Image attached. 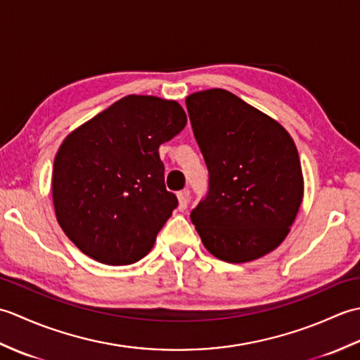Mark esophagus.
Returning a JSON list of instances; mask_svg holds the SVG:
<instances>
[{"instance_id": "obj_1", "label": "esophagus", "mask_w": 360, "mask_h": 360, "mask_svg": "<svg viewBox=\"0 0 360 360\" xmlns=\"http://www.w3.org/2000/svg\"><path fill=\"white\" fill-rule=\"evenodd\" d=\"M178 201L181 210H186L188 207V190H181L178 193Z\"/></svg>"}]
</instances>
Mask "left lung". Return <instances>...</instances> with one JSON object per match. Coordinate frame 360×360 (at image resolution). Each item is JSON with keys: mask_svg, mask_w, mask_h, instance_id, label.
<instances>
[{"mask_svg": "<svg viewBox=\"0 0 360 360\" xmlns=\"http://www.w3.org/2000/svg\"><path fill=\"white\" fill-rule=\"evenodd\" d=\"M209 190L190 213L202 244L227 263L269 254L285 240L303 198L292 137L226 89L186 98Z\"/></svg>", "mask_w": 360, "mask_h": 360, "instance_id": "8db88e82", "label": "left lung"}]
</instances>
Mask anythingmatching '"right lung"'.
Wrapping results in <instances>:
<instances>
[{
  "instance_id": "obj_1",
  "label": "right lung",
  "mask_w": 360,
  "mask_h": 360,
  "mask_svg": "<svg viewBox=\"0 0 360 360\" xmlns=\"http://www.w3.org/2000/svg\"><path fill=\"white\" fill-rule=\"evenodd\" d=\"M179 103L127 96L66 137L53 160L60 227L83 254L124 266L148 254L178 207L164 182L159 145L179 134Z\"/></svg>"
}]
</instances>
